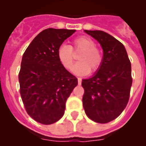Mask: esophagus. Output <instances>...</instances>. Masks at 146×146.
Segmentation results:
<instances>
[{
  "instance_id": "obj_1",
  "label": "esophagus",
  "mask_w": 146,
  "mask_h": 146,
  "mask_svg": "<svg viewBox=\"0 0 146 146\" xmlns=\"http://www.w3.org/2000/svg\"><path fill=\"white\" fill-rule=\"evenodd\" d=\"M82 83V79L81 78H78V84L81 85Z\"/></svg>"
}]
</instances>
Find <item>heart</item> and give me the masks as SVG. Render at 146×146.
Returning a JSON list of instances; mask_svg holds the SVG:
<instances>
[{
	"mask_svg": "<svg viewBox=\"0 0 146 146\" xmlns=\"http://www.w3.org/2000/svg\"><path fill=\"white\" fill-rule=\"evenodd\" d=\"M96 45L91 38L80 36L73 40L70 46L61 44L58 48L57 59L64 68L70 70L75 60L74 54L80 53L77 56L79 62L73 66V73L80 76L87 75L90 70L95 73L99 70L103 62L102 52Z\"/></svg>",
	"mask_w": 146,
	"mask_h": 146,
	"instance_id": "heart-1",
	"label": "heart"
}]
</instances>
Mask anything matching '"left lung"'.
Wrapping results in <instances>:
<instances>
[{"label": "left lung", "instance_id": "8db88e82", "mask_svg": "<svg viewBox=\"0 0 146 146\" xmlns=\"http://www.w3.org/2000/svg\"><path fill=\"white\" fill-rule=\"evenodd\" d=\"M99 42L103 62L92 77L82 80V104L86 115L100 123L112 121L122 113L129 101L131 63L123 44L100 30H85Z\"/></svg>", "mask_w": 146, "mask_h": 146}]
</instances>
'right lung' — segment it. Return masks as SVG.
I'll return each instance as SVG.
<instances>
[{"mask_svg": "<svg viewBox=\"0 0 146 146\" xmlns=\"http://www.w3.org/2000/svg\"><path fill=\"white\" fill-rule=\"evenodd\" d=\"M75 32L44 29L23 55L19 73L22 100L29 115L42 124H52L63 117L66 99L78 84L57 57L58 48Z\"/></svg>", "mask_w": 146, "mask_h": 146, "instance_id": "1", "label": "right lung"}]
</instances>
